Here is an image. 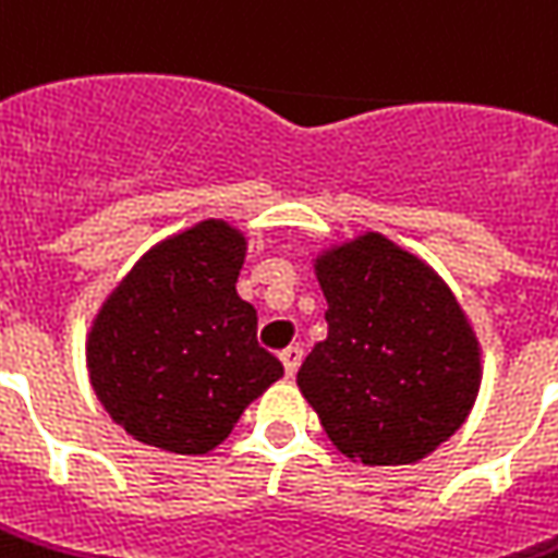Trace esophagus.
<instances>
[{
	"instance_id": "1",
	"label": "esophagus",
	"mask_w": 558,
	"mask_h": 558,
	"mask_svg": "<svg viewBox=\"0 0 558 558\" xmlns=\"http://www.w3.org/2000/svg\"><path fill=\"white\" fill-rule=\"evenodd\" d=\"M280 363H283V373L293 378L295 369H299V363H302V348H287V351H280Z\"/></svg>"
}]
</instances>
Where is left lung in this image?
I'll use <instances>...</instances> for the list:
<instances>
[{"instance_id": "1", "label": "left lung", "mask_w": 558, "mask_h": 558, "mask_svg": "<svg viewBox=\"0 0 558 558\" xmlns=\"http://www.w3.org/2000/svg\"><path fill=\"white\" fill-rule=\"evenodd\" d=\"M329 336L295 375L332 446L369 468L415 464L464 424L480 342L430 265L378 231L314 259Z\"/></svg>"}]
</instances>
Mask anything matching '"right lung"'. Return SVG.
<instances>
[{"label": "right lung", "instance_id": "right-lung-1", "mask_svg": "<svg viewBox=\"0 0 558 558\" xmlns=\"http://www.w3.org/2000/svg\"><path fill=\"white\" fill-rule=\"evenodd\" d=\"M244 256L241 231L204 219L155 244L97 311L90 385L140 442L207 454L283 375L256 342V308L234 290Z\"/></svg>", "mask_w": 558, "mask_h": 558}]
</instances>
